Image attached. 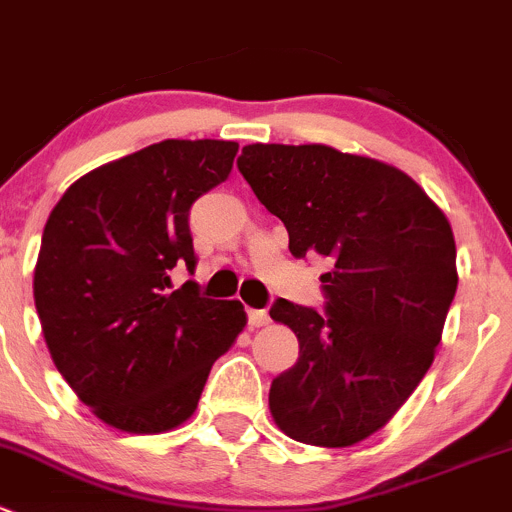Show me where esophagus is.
I'll list each match as a JSON object with an SVG mask.
<instances>
[{"instance_id":"34e87169","label":"esophagus","mask_w":512,"mask_h":512,"mask_svg":"<svg viewBox=\"0 0 512 512\" xmlns=\"http://www.w3.org/2000/svg\"><path fill=\"white\" fill-rule=\"evenodd\" d=\"M271 323L266 310H249V325L251 328H263V325Z\"/></svg>"}]
</instances>
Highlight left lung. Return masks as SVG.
Returning a JSON list of instances; mask_svg holds the SVG:
<instances>
[{
    "instance_id": "1",
    "label": "left lung",
    "mask_w": 512,
    "mask_h": 512,
    "mask_svg": "<svg viewBox=\"0 0 512 512\" xmlns=\"http://www.w3.org/2000/svg\"><path fill=\"white\" fill-rule=\"evenodd\" d=\"M295 258L323 256L325 313L278 298L298 337L268 407L278 429L342 449L382 429L424 379L456 295L446 214L402 170L328 145H246L236 160Z\"/></svg>"
}]
</instances>
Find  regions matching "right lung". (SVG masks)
Wrapping results in <instances>:
<instances>
[{
  "label": "right lung",
  "instance_id": "add662e5",
  "mask_svg": "<svg viewBox=\"0 0 512 512\" xmlns=\"http://www.w3.org/2000/svg\"><path fill=\"white\" fill-rule=\"evenodd\" d=\"M236 142L162 140L66 189L41 236L34 303L56 370L108 426L162 434L197 409L246 325L239 300L202 298L189 209L229 177Z\"/></svg>",
  "mask_w": 512,
  "mask_h": 512
}]
</instances>
